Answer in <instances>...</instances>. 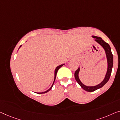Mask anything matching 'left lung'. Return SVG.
<instances>
[{
  "label": "left lung",
  "mask_w": 120,
  "mask_h": 120,
  "mask_svg": "<svg viewBox=\"0 0 120 120\" xmlns=\"http://www.w3.org/2000/svg\"><path fill=\"white\" fill-rule=\"evenodd\" d=\"M92 37L93 38H95L94 41H96V42L98 43L99 45H101V46L102 47V48L104 49L106 57H107L108 67L107 73L105 74V77H104L103 80L102 81V82H101L100 83L98 84V85H96L95 86H86L84 85V84L81 82L80 79H79V72H80V67L79 66L78 69L75 72V79L78 83L79 84V85L82 87V88L84 90L86 91L87 92H93L94 91L97 90V89H100L109 80V78H110L111 75V71H112V68L113 67V55L112 54V53H111V48L110 45H109L108 43H107V42H105V41H104L103 40H102V38H100V37L94 36V35H92Z\"/></svg>",
  "instance_id": "left-lung-1"
}]
</instances>
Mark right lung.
<instances>
[{
    "instance_id": "right-lung-1",
    "label": "right lung",
    "mask_w": 120,
    "mask_h": 120,
    "mask_svg": "<svg viewBox=\"0 0 120 120\" xmlns=\"http://www.w3.org/2000/svg\"><path fill=\"white\" fill-rule=\"evenodd\" d=\"M21 46H22V45H21V46L19 47V48H21ZM64 65H65V64H61V65H59V66H57V67H56V68H55V71H54V82H53V84H52V85L51 87H50V88L48 89V90H47V91H45V92H36V93H37V94H45V93H46V92H48L49 91H50V90H51V89L52 88V87H53V84H54V82H55V78H56V73H57V72H58V71L59 70V69L61 67H62V66Z\"/></svg>"
}]
</instances>
